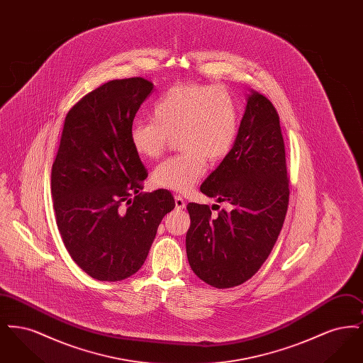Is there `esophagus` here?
I'll return each instance as SVG.
<instances>
[{
	"label": "esophagus",
	"mask_w": 363,
	"mask_h": 363,
	"mask_svg": "<svg viewBox=\"0 0 363 363\" xmlns=\"http://www.w3.org/2000/svg\"><path fill=\"white\" fill-rule=\"evenodd\" d=\"M175 208L177 209H184L185 208V200L179 196V194H175Z\"/></svg>",
	"instance_id": "1"
}]
</instances>
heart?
<instances>
[{
    "mask_svg": "<svg viewBox=\"0 0 363 363\" xmlns=\"http://www.w3.org/2000/svg\"><path fill=\"white\" fill-rule=\"evenodd\" d=\"M238 123V107L225 88L181 83L156 101L151 120L132 125L129 140L138 155L155 159L178 136L181 152L159 163L152 181L160 188L188 191L206 173L207 160L218 162L230 152Z\"/></svg>",
    "mask_w": 363,
    "mask_h": 363,
    "instance_id": "obj_1",
    "label": "heart"
}]
</instances>
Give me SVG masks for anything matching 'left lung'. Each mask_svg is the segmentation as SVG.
<instances>
[{
  "label": "left lung",
  "instance_id": "8db88e82",
  "mask_svg": "<svg viewBox=\"0 0 363 363\" xmlns=\"http://www.w3.org/2000/svg\"><path fill=\"white\" fill-rule=\"evenodd\" d=\"M289 184L277 108L252 91L233 148L200 186L227 208L215 216L206 204L186 207L191 271L216 289L235 287L253 277L271 255L284 223Z\"/></svg>",
  "mask_w": 363,
  "mask_h": 363
}]
</instances>
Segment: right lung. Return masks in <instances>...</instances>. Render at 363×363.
I'll list each match as a JSON object with an SVG mask.
<instances>
[{
    "instance_id": "obj_1",
    "label": "right lung",
    "mask_w": 363,
    "mask_h": 363,
    "mask_svg": "<svg viewBox=\"0 0 363 363\" xmlns=\"http://www.w3.org/2000/svg\"><path fill=\"white\" fill-rule=\"evenodd\" d=\"M154 84L111 80L67 114L52 167L55 220L70 257L89 277L118 281L136 274L157 227L175 207L167 189L141 191L147 169L129 132Z\"/></svg>"
}]
</instances>
